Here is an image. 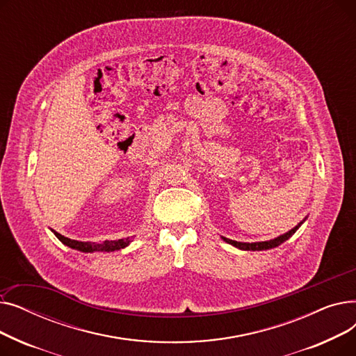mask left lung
Returning a JSON list of instances; mask_svg holds the SVG:
<instances>
[{
  "label": "left lung",
  "mask_w": 356,
  "mask_h": 356,
  "mask_svg": "<svg viewBox=\"0 0 356 356\" xmlns=\"http://www.w3.org/2000/svg\"><path fill=\"white\" fill-rule=\"evenodd\" d=\"M303 222H300L298 223L297 227H294L293 229H290L289 232H286V234H283V235H280V236H277V238H274V239H270V241H263V242H238V241H232V239H228V238H225V236H222V239L225 241V242H228V244H231V245H234V247H236V248H239V250H244V251H263V250H270V248H275V247H278L280 244H283L284 241H287L298 228H300V225H302Z\"/></svg>",
  "instance_id": "8db88e82"
}]
</instances>
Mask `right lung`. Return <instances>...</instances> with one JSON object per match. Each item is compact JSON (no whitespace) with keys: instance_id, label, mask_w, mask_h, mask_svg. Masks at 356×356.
<instances>
[{"instance_id":"add662e5","label":"right lung","mask_w":356,"mask_h":356,"mask_svg":"<svg viewBox=\"0 0 356 356\" xmlns=\"http://www.w3.org/2000/svg\"><path fill=\"white\" fill-rule=\"evenodd\" d=\"M53 231V229H51ZM53 234L58 236L59 241H62L65 245L73 248V250H78L82 252H95V251H117V250H122L125 248L131 239L125 238V239H118V241H104V242H82V241H74L70 238H66L63 235H60L59 232L53 231Z\"/></svg>"}]
</instances>
